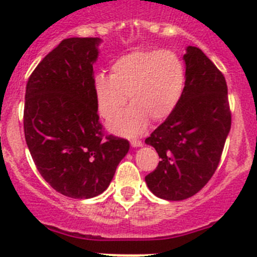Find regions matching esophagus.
<instances>
[{"mask_svg":"<svg viewBox=\"0 0 257 257\" xmlns=\"http://www.w3.org/2000/svg\"><path fill=\"white\" fill-rule=\"evenodd\" d=\"M142 145L143 143L140 142V140H131V147H133V148H139Z\"/></svg>","mask_w":257,"mask_h":257,"instance_id":"esophagus-1","label":"esophagus"}]
</instances>
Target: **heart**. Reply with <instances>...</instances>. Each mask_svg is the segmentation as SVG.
I'll use <instances>...</instances> for the list:
<instances>
[{
  "label": "heart",
  "mask_w": 257,
  "mask_h": 257,
  "mask_svg": "<svg viewBox=\"0 0 257 257\" xmlns=\"http://www.w3.org/2000/svg\"><path fill=\"white\" fill-rule=\"evenodd\" d=\"M187 73L180 58L167 50H140L113 63L112 74H96L94 91L99 113L110 119L129 96L132 105L108 123L109 131L122 136L140 135L149 118L169 117L183 96Z\"/></svg>",
  "instance_id": "1"
}]
</instances>
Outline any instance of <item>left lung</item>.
<instances>
[{"label":"left lung","instance_id":"8db88e82","mask_svg":"<svg viewBox=\"0 0 257 257\" xmlns=\"http://www.w3.org/2000/svg\"><path fill=\"white\" fill-rule=\"evenodd\" d=\"M183 60L187 73L183 96L174 112L145 139L161 158L145 183L154 196L166 201L189 198L208 183L231 124L221 72L198 47L188 46Z\"/></svg>","mask_w":257,"mask_h":257}]
</instances>
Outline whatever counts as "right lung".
Wrapping results in <instances>:
<instances>
[{
    "instance_id": "add662e5",
    "label": "right lung",
    "mask_w": 257,
    "mask_h": 257,
    "mask_svg": "<svg viewBox=\"0 0 257 257\" xmlns=\"http://www.w3.org/2000/svg\"><path fill=\"white\" fill-rule=\"evenodd\" d=\"M100 38H67L27 83L24 135L41 176L65 197L87 199L109 187L130 144L104 136L94 91Z\"/></svg>"
}]
</instances>
